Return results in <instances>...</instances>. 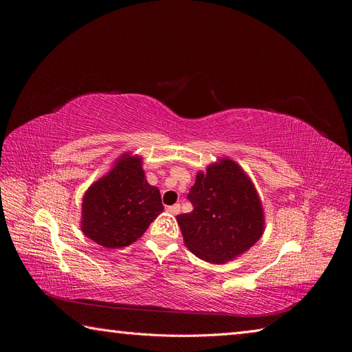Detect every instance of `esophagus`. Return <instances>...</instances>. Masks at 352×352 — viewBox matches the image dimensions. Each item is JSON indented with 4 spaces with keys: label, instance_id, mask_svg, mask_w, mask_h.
<instances>
[{
    "label": "esophagus",
    "instance_id": "34e87169",
    "mask_svg": "<svg viewBox=\"0 0 352 352\" xmlns=\"http://www.w3.org/2000/svg\"><path fill=\"white\" fill-rule=\"evenodd\" d=\"M167 211H168V212H172V214H177V212L180 211V206H179V204L168 206V207H167Z\"/></svg>",
    "mask_w": 352,
    "mask_h": 352
}]
</instances>
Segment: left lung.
I'll return each instance as SVG.
<instances>
[{"instance_id": "obj_1", "label": "left lung", "mask_w": 352, "mask_h": 352, "mask_svg": "<svg viewBox=\"0 0 352 352\" xmlns=\"http://www.w3.org/2000/svg\"><path fill=\"white\" fill-rule=\"evenodd\" d=\"M188 199L194 210L176 219L186 247L201 260L223 264L261 238V201L250 177L232 160L223 158L198 173Z\"/></svg>"}]
</instances>
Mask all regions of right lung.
Here are the masks:
<instances>
[{
    "label": "right lung",
    "instance_id": "right-lung-1",
    "mask_svg": "<svg viewBox=\"0 0 352 352\" xmlns=\"http://www.w3.org/2000/svg\"><path fill=\"white\" fill-rule=\"evenodd\" d=\"M140 157L124 154L95 182L82 202V230L105 248L131 245L164 210L162 195L146 182Z\"/></svg>",
    "mask_w": 352,
    "mask_h": 352
}]
</instances>
